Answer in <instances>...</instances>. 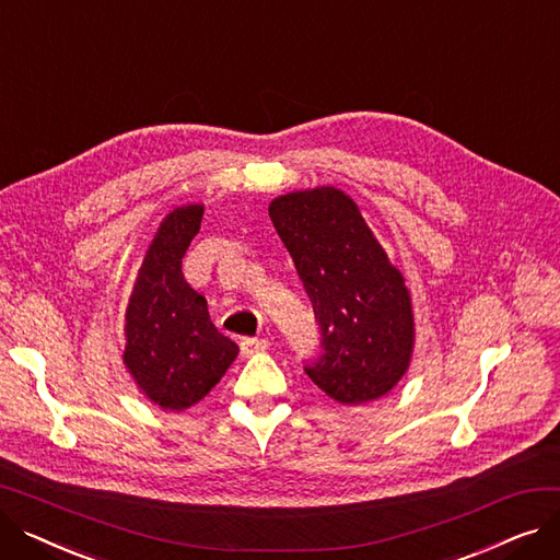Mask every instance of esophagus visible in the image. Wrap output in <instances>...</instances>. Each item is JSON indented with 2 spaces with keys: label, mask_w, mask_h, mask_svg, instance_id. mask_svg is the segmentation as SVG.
<instances>
[{
  "label": "esophagus",
  "mask_w": 560,
  "mask_h": 560,
  "mask_svg": "<svg viewBox=\"0 0 560 560\" xmlns=\"http://www.w3.org/2000/svg\"><path fill=\"white\" fill-rule=\"evenodd\" d=\"M268 347H270V342L265 338H243L241 340V354L243 357H256Z\"/></svg>",
  "instance_id": "1"
}]
</instances>
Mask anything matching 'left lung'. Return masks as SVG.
Here are the masks:
<instances>
[{
    "instance_id": "obj_1",
    "label": "left lung",
    "mask_w": 560,
    "mask_h": 560,
    "mask_svg": "<svg viewBox=\"0 0 560 560\" xmlns=\"http://www.w3.org/2000/svg\"><path fill=\"white\" fill-rule=\"evenodd\" d=\"M270 218L319 325L322 354L306 374L345 406L384 397L406 374L416 342L401 272L354 199L334 186L281 195Z\"/></svg>"
}]
</instances>
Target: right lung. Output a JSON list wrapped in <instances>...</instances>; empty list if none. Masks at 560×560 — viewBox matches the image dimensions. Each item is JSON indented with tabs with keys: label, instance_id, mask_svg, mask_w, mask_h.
<instances>
[{
	"label": "right lung",
	"instance_id": "1",
	"mask_svg": "<svg viewBox=\"0 0 560 560\" xmlns=\"http://www.w3.org/2000/svg\"><path fill=\"white\" fill-rule=\"evenodd\" d=\"M201 215L203 206L190 203L161 222L125 315V365L142 395L163 410L203 399L238 357V345L215 329L206 300L182 272Z\"/></svg>",
	"mask_w": 560,
	"mask_h": 560
}]
</instances>
